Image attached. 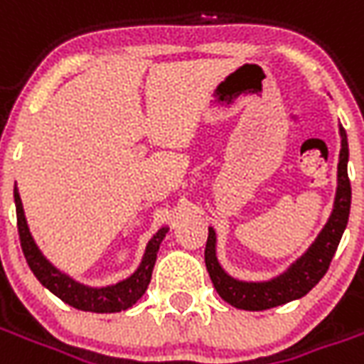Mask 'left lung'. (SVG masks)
<instances>
[{
    "mask_svg": "<svg viewBox=\"0 0 364 364\" xmlns=\"http://www.w3.org/2000/svg\"><path fill=\"white\" fill-rule=\"evenodd\" d=\"M339 136H341V151H339V164H337V191L333 210L312 245L294 263H290L281 274H277L269 281L234 279L218 263L216 232L213 226L208 228L205 263L214 289L220 294L222 300H226L234 308L250 310V312L269 310V308L287 304L290 300L308 294L321 281V277L328 273L329 263L333 259L337 245L347 228L349 210H351V183L347 175L349 144H347V132L341 124H339Z\"/></svg>",
    "mask_w": 364,
    "mask_h": 364,
    "instance_id": "obj_1",
    "label": "left lung"
}]
</instances>
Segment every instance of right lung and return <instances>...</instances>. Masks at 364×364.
<instances>
[{
    "instance_id": "1",
    "label": "right lung",
    "mask_w": 364,
    "mask_h": 364,
    "mask_svg": "<svg viewBox=\"0 0 364 364\" xmlns=\"http://www.w3.org/2000/svg\"><path fill=\"white\" fill-rule=\"evenodd\" d=\"M13 197H15L17 228H19L21 247H23V253H25V259H27L28 267L35 273L36 279L41 281V284L50 290L52 294H56L60 300H64L66 304L74 306L77 310L97 314L122 312V310H128L130 306H134L142 298L148 284H150L159 244L164 242V237L169 232L167 226H161L151 236V240L146 245V252H144L140 265L130 277L114 282V284H107V287H87V284L72 279L64 271H60L58 267H54L50 261L44 257V253L38 250L35 237L28 230L17 185H15V191H13Z\"/></svg>"
}]
</instances>
